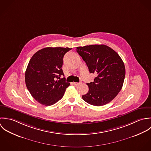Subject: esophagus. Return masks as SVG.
<instances>
[{"label":"esophagus","instance_id":"1","mask_svg":"<svg viewBox=\"0 0 151 151\" xmlns=\"http://www.w3.org/2000/svg\"><path fill=\"white\" fill-rule=\"evenodd\" d=\"M73 85H75V86H78L79 85V83L78 82H73Z\"/></svg>","mask_w":151,"mask_h":151}]
</instances>
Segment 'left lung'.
<instances>
[{"mask_svg":"<svg viewBox=\"0 0 151 151\" xmlns=\"http://www.w3.org/2000/svg\"><path fill=\"white\" fill-rule=\"evenodd\" d=\"M76 51L86 62L90 73L96 77L87 83L89 91L82 96L93 106H101L113 100L120 91L125 69L119 55L106 45H90L76 47Z\"/></svg>","mask_w":151,"mask_h":151,"instance_id":"8db88e82","label":"left lung"}]
</instances>
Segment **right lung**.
Masks as SVG:
<instances>
[{"instance_id":"obj_1","label":"right lung","mask_w":151,"mask_h":151,"mask_svg":"<svg viewBox=\"0 0 151 151\" xmlns=\"http://www.w3.org/2000/svg\"><path fill=\"white\" fill-rule=\"evenodd\" d=\"M72 48L47 47L35 52L31 57L25 73V82L32 97L41 104L53 105L63 96L70 85L62 67L64 55Z\"/></svg>"}]
</instances>
